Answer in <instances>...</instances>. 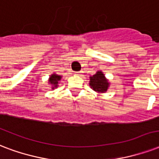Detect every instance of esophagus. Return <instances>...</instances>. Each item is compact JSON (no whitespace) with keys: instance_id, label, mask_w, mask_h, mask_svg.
Returning <instances> with one entry per match:
<instances>
[{"instance_id":"34e87169","label":"esophagus","mask_w":159,"mask_h":159,"mask_svg":"<svg viewBox=\"0 0 159 159\" xmlns=\"http://www.w3.org/2000/svg\"><path fill=\"white\" fill-rule=\"evenodd\" d=\"M75 74L76 75H80L81 74H82V71H78V72H75Z\"/></svg>"}]
</instances>
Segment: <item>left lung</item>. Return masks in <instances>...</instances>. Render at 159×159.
Masks as SVG:
<instances>
[{"mask_svg":"<svg viewBox=\"0 0 159 159\" xmlns=\"http://www.w3.org/2000/svg\"><path fill=\"white\" fill-rule=\"evenodd\" d=\"M109 84L108 83L104 74L101 71H98L95 75L90 77L89 85L94 91H97L99 93H104L107 91V89L109 87Z\"/></svg>","mask_w":159,"mask_h":159,"instance_id":"1","label":"left lung"}]
</instances>
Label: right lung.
<instances>
[{
    "label": "right lung",
    "mask_w": 159,
    "mask_h": 159,
    "mask_svg": "<svg viewBox=\"0 0 159 159\" xmlns=\"http://www.w3.org/2000/svg\"><path fill=\"white\" fill-rule=\"evenodd\" d=\"M60 79H61V76L57 75L56 74H53L52 75L50 76V80H49V82H50L51 84L54 85V88L52 89H55L57 87V84L58 83H59V81L60 80Z\"/></svg>",
    "instance_id": "1"
}]
</instances>
